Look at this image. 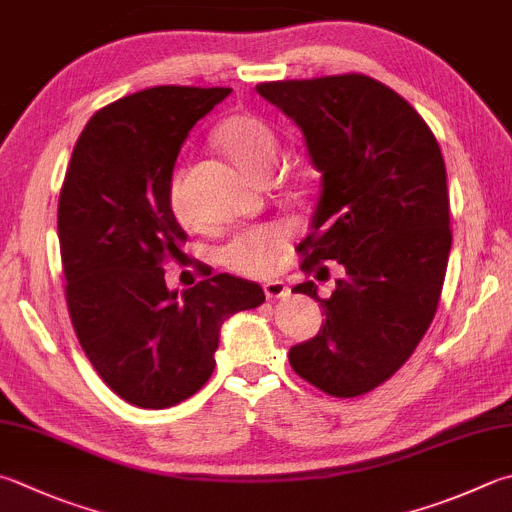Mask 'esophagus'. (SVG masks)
Returning a JSON list of instances; mask_svg holds the SVG:
<instances>
[{
    "label": "esophagus",
    "instance_id": "obj_1",
    "mask_svg": "<svg viewBox=\"0 0 512 512\" xmlns=\"http://www.w3.org/2000/svg\"><path fill=\"white\" fill-rule=\"evenodd\" d=\"M263 289H265V296L269 298V301H276V298H283L289 294V289L283 281H267L263 285Z\"/></svg>",
    "mask_w": 512,
    "mask_h": 512
}]
</instances>
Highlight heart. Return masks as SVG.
<instances>
[{"label": "heart", "instance_id": "b5f03b06", "mask_svg": "<svg viewBox=\"0 0 512 512\" xmlns=\"http://www.w3.org/2000/svg\"><path fill=\"white\" fill-rule=\"evenodd\" d=\"M218 144L240 169L254 178L265 176L272 169L278 153V140L274 131L269 129V124L256 118V115L247 113L234 115V118H229L218 129ZM169 198L176 216L187 218V205L180 187V173L171 178ZM287 243L289 229L281 223L245 227L236 231L220 247L218 258L231 272L245 276H267L269 272H274Z\"/></svg>", "mask_w": 512, "mask_h": 512}]
</instances>
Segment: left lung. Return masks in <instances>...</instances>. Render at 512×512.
<instances>
[{
    "mask_svg": "<svg viewBox=\"0 0 512 512\" xmlns=\"http://www.w3.org/2000/svg\"><path fill=\"white\" fill-rule=\"evenodd\" d=\"M256 91L298 124L321 171L301 269H345L330 298L314 281L294 287L321 303L325 323L289 350V365L332 397H359L410 359L437 312L452 245L439 142L399 93L361 73Z\"/></svg>",
    "mask_w": 512,
    "mask_h": 512,
    "instance_id": "1",
    "label": "left lung"
}]
</instances>
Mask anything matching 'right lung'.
Instances as JSON below:
<instances>
[{
  "label": "right lung",
  "mask_w": 512,
  "mask_h": 512,
  "mask_svg": "<svg viewBox=\"0 0 512 512\" xmlns=\"http://www.w3.org/2000/svg\"><path fill=\"white\" fill-rule=\"evenodd\" d=\"M231 89L153 86L104 106L86 124L57 207L66 305L84 354L131 406L189 399L214 372L220 325L265 301L263 287L205 274L167 289L165 265L187 234L169 187L182 142Z\"/></svg>",
  "instance_id": "1"
}]
</instances>
